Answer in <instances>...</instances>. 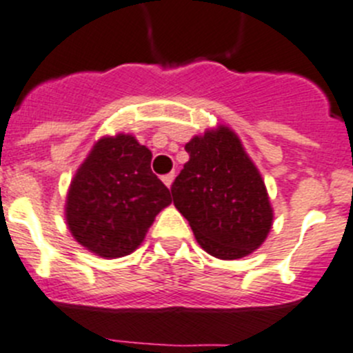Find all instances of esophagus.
Returning <instances> with one entry per match:
<instances>
[{
  "instance_id": "esophagus-1",
  "label": "esophagus",
  "mask_w": 353,
  "mask_h": 353,
  "mask_svg": "<svg viewBox=\"0 0 353 353\" xmlns=\"http://www.w3.org/2000/svg\"><path fill=\"white\" fill-rule=\"evenodd\" d=\"M161 181H163V184H165V186L170 190V186H172V181H174V172H170V174H167V176H163V177H161Z\"/></svg>"
}]
</instances>
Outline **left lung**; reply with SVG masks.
I'll return each instance as SVG.
<instances>
[{
  "label": "left lung",
  "instance_id": "left-lung-1",
  "mask_svg": "<svg viewBox=\"0 0 353 353\" xmlns=\"http://www.w3.org/2000/svg\"><path fill=\"white\" fill-rule=\"evenodd\" d=\"M190 160L172 183V200L203 251L239 259L256 251L273 223L265 181L233 130L219 125L184 146Z\"/></svg>",
  "mask_w": 353,
  "mask_h": 353
}]
</instances>
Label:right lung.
<instances>
[{"label": "right lung", "instance_id": "obj_1", "mask_svg": "<svg viewBox=\"0 0 353 353\" xmlns=\"http://www.w3.org/2000/svg\"><path fill=\"white\" fill-rule=\"evenodd\" d=\"M151 151L136 137H102L71 181L65 221L78 243L106 259L134 252L163 207L169 188L151 172Z\"/></svg>", "mask_w": 353, "mask_h": 353}]
</instances>
